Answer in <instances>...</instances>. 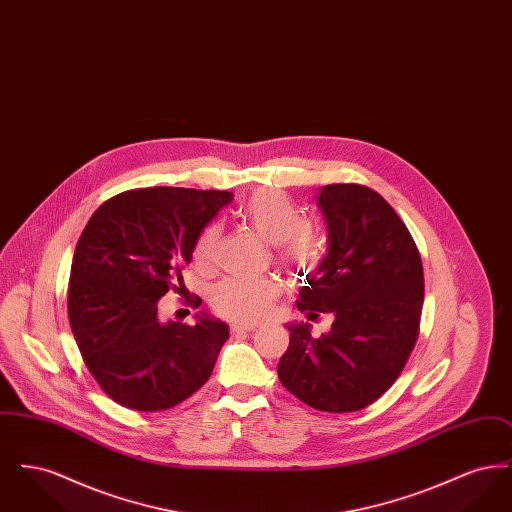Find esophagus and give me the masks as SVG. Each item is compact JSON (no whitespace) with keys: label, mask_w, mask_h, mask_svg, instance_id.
Instances as JSON below:
<instances>
[{"label":"esophagus","mask_w":512,"mask_h":512,"mask_svg":"<svg viewBox=\"0 0 512 512\" xmlns=\"http://www.w3.org/2000/svg\"><path fill=\"white\" fill-rule=\"evenodd\" d=\"M230 328H232V332H255L259 326L257 324H247V322H234Z\"/></svg>","instance_id":"34e87169"}]
</instances>
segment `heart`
Wrapping results in <instances>:
<instances>
[{
  "instance_id": "b5f03b06",
  "label": "heart",
  "mask_w": 512,
  "mask_h": 512,
  "mask_svg": "<svg viewBox=\"0 0 512 512\" xmlns=\"http://www.w3.org/2000/svg\"><path fill=\"white\" fill-rule=\"evenodd\" d=\"M245 222L268 244L276 247V263L293 274L309 272L322 257V242L292 201L278 190H259L245 201ZM222 230L211 224L203 230L194 249L199 270H211L219 259ZM280 288L272 280H222L211 293V305L220 317L247 324L268 317Z\"/></svg>"
}]
</instances>
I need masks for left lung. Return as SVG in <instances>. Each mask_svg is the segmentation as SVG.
<instances>
[{
	"mask_svg": "<svg viewBox=\"0 0 512 512\" xmlns=\"http://www.w3.org/2000/svg\"><path fill=\"white\" fill-rule=\"evenodd\" d=\"M328 255L307 276L297 309L332 313L328 334L286 324L290 347L278 378L305 405L326 413L361 411L390 390L420 332L424 272L418 247L390 203L361 184L320 188Z\"/></svg>",
	"mask_w": 512,
	"mask_h": 512,
	"instance_id": "8db88e82",
	"label": "left lung"
}]
</instances>
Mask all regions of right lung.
<instances>
[{"mask_svg": "<svg viewBox=\"0 0 512 512\" xmlns=\"http://www.w3.org/2000/svg\"><path fill=\"white\" fill-rule=\"evenodd\" d=\"M230 192L155 186L107 199L74 249L69 322L90 374L115 403L155 413L188 399L211 376L228 326L159 320L203 228ZM194 309L201 299H192Z\"/></svg>", "mask_w": 512, "mask_h": 512, "instance_id": "add662e5", "label": "right lung"}]
</instances>
